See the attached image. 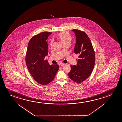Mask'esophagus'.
Returning <instances> with one entry per match:
<instances>
[{"instance_id":"34e87169","label":"esophagus","mask_w":122,"mask_h":122,"mask_svg":"<svg viewBox=\"0 0 122 122\" xmlns=\"http://www.w3.org/2000/svg\"><path fill=\"white\" fill-rule=\"evenodd\" d=\"M66 64H65L64 63H60V66H64Z\"/></svg>"}]
</instances>
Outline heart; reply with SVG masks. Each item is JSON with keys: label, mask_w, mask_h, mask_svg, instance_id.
Masks as SVG:
<instances>
[{"label": "heart", "mask_w": 122, "mask_h": 122, "mask_svg": "<svg viewBox=\"0 0 122 122\" xmlns=\"http://www.w3.org/2000/svg\"><path fill=\"white\" fill-rule=\"evenodd\" d=\"M57 37L60 41L62 42V43L63 44L67 43H69L71 41L72 38L71 36L68 33L66 32V31H62L60 32L59 34L57 35ZM52 41H50V45H52Z\"/></svg>", "instance_id": "heart-1"}]
</instances>
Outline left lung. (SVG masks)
I'll return each mask as SVG.
<instances>
[{"instance_id": "8db88e82", "label": "left lung", "mask_w": 122, "mask_h": 122, "mask_svg": "<svg viewBox=\"0 0 122 122\" xmlns=\"http://www.w3.org/2000/svg\"><path fill=\"white\" fill-rule=\"evenodd\" d=\"M76 37L74 52L79 55L77 65L71 66L68 76L71 80L80 83L89 76L95 62V52L90 39L86 33L77 29L72 30Z\"/></svg>"}]
</instances>
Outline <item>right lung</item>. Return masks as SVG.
<instances>
[{"instance_id":"add662e5","label":"right lung","mask_w":122,"mask_h":122,"mask_svg":"<svg viewBox=\"0 0 122 122\" xmlns=\"http://www.w3.org/2000/svg\"><path fill=\"white\" fill-rule=\"evenodd\" d=\"M51 32H42L33 36L28 42L26 52V66L34 80L42 85L54 80L59 68L58 65L50 66L47 60L48 45L46 40Z\"/></svg>"}]
</instances>
